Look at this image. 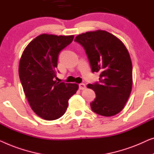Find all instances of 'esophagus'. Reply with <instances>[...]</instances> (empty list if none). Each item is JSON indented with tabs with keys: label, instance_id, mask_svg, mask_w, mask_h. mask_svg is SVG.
Returning a JSON list of instances; mask_svg holds the SVG:
<instances>
[{
	"label": "esophagus",
	"instance_id": "obj_1",
	"mask_svg": "<svg viewBox=\"0 0 154 154\" xmlns=\"http://www.w3.org/2000/svg\"><path fill=\"white\" fill-rule=\"evenodd\" d=\"M85 88H86V85L84 84L81 83V84H79V88L80 90H83Z\"/></svg>",
	"mask_w": 154,
	"mask_h": 154
}]
</instances>
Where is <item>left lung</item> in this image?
<instances>
[{
	"instance_id": "left-lung-1",
	"label": "left lung",
	"mask_w": 154,
	"mask_h": 154,
	"mask_svg": "<svg viewBox=\"0 0 154 154\" xmlns=\"http://www.w3.org/2000/svg\"><path fill=\"white\" fill-rule=\"evenodd\" d=\"M75 41L84 47L92 72L100 73L99 82L87 85L96 95L90 103L92 111L105 116L118 114L124 107L133 84V66L126 47L105 31L86 32Z\"/></svg>"
}]
</instances>
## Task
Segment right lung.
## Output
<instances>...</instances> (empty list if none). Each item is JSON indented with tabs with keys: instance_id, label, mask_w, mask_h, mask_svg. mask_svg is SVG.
<instances>
[{
	"instance_id": "add662e5",
	"label": "right lung",
	"mask_w": 154,
	"mask_h": 154,
	"mask_svg": "<svg viewBox=\"0 0 154 154\" xmlns=\"http://www.w3.org/2000/svg\"><path fill=\"white\" fill-rule=\"evenodd\" d=\"M73 38L42 34L29 43L21 56L19 75L23 91L33 112L44 119L61 117L69 98L78 89L76 84L56 81L58 56Z\"/></svg>"
}]
</instances>
